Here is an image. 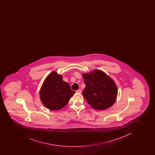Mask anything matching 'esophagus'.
Listing matches in <instances>:
<instances>
[{
  "label": "esophagus",
  "mask_w": 155,
  "mask_h": 155,
  "mask_svg": "<svg viewBox=\"0 0 155 155\" xmlns=\"http://www.w3.org/2000/svg\"><path fill=\"white\" fill-rule=\"evenodd\" d=\"M77 93H81V91L80 89H79V90H77L76 91Z\"/></svg>",
  "instance_id": "obj_1"
}]
</instances>
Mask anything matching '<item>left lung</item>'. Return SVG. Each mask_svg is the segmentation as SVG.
<instances>
[{
    "label": "left lung",
    "instance_id": "8db88e82",
    "mask_svg": "<svg viewBox=\"0 0 155 155\" xmlns=\"http://www.w3.org/2000/svg\"><path fill=\"white\" fill-rule=\"evenodd\" d=\"M82 76L86 85L82 94L92 108L102 111L114 104L117 99L118 88L109 76L99 69L84 73Z\"/></svg>",
    "mask_w": 155,
    "mask_h": 155
}]
</instances>
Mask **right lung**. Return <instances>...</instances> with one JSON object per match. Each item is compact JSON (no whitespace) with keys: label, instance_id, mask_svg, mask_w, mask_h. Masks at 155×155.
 Instances as JSON below:
<instances>
[{"label":"right lung","instance_id":"add662e5","mask_svg":"<svg viewBox=\"0 0 155 155\" xmlns=\"http://www.w3.org/2000/svg\"><path fill=\"white\" fill-rule=\"evenodd\" d=\"M62 78V74H58L56 71H52L46 77L41 85L39 91L40 100L49 110L62 109L75 93Z\"/></svg>","mask_w":155,"mask_h":155}]
</instances>
